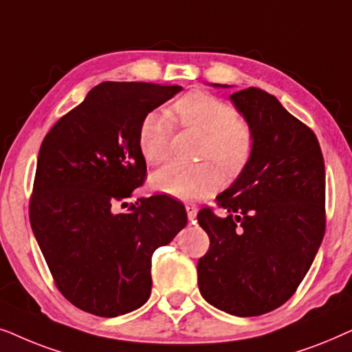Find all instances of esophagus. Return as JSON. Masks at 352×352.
Returning <instances> with one entry per match:
<instances>
[{
	"label": "esophagus",
	"instance_id": "obj_1",
	"mask_svg": "<svg viewBox=\"0 0 352 352\" xmlns=\"http://www.w3.org/2000/svg\"><path fill=\"white\" fill-rule=\"evenodd\" d=\"M185 209H186V214H188L190 222H195L196 214H198V208H196L195 204H186V206H185Z\"/></svg>",
	"mask_w": 352,
	"mask_h": 352
}]
</instances>
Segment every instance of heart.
Here are the masks:
<instances>
[{
    "label": "heart",
    "mask_w": 352,
    "mask_h": 352,
    "mask_svg": "<svg viewBox=\"0 0 352 352\" xmlns=\"http://www.w3.org/2000/svg\"><path fill=\"white\" fill-rule=\"evenodd\" d=\"M170 117L153 111L143 117L138 130V148L149 166L166 162L170 151L172 120L182 127L203 133L199 157L217 164L233 175L246 166L252 154L254 137L250 125L238 117L233 106L206 91H190L173 102ZM157 191L184 201L212 193L219 185V173L210 162L185 166L168 164L153 175Z\"/></svg>",
    "instance_id": "1"
}]
</instances>
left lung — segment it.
<instances>
[{
	"label": "left lung",
	"mask_w": 352,
	"mask_h": 352,
	"mask_svg": "<svg viewBox=\"0 0 352 352\" xmlns=\"http://www.w3.org/2000/svg\"><path fill=\"white\" fill-rule=\"evenodd\" d=\"M230 100L254 146L215 198L227 215L198 212L210 240L198 261V285L214 307L254 317L287 302L311 269L325 235V164L316 133L274 95L250 87Z\"/></svg>",
	"instance_id": "1"
}]
</instances>
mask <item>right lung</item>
<instances>
[{
  "mask_svg": "<svg viewBox=\"0 0 352 352\" xmlns=\"http://www.w3.org/2000/svg\"><path fill=\"white\" fill-rule=\"evenodd\" d=\"M179 91V85L102 82L40 146L32 230L59 292L93 316L142 307L151 294L153 252L188 220L185 206L166 195L116 212L146 177L138 148L143 117Z\"/></svg>",
  "mask_w": 352,
  "mask_h": 352,
  "instance_id": "obj_1",
  "label": "right lung"
}]
</instances>
